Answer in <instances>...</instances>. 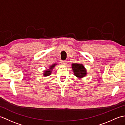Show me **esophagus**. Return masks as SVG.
<instances>
[{
  "label": "esophagus",
  "mask_w": 125,
  "mask_h": 125,
  "mask_svg": "<svg viewBox=\"0 0 125 125\" xmlns=\"http://www.w3.org/2000/svg\"><path fill=\"white\" fill-rule=\"evenodd\" d=\"M61 63H62V64H63V65H65L66 64H67V60H65V61H61Z\"/></svg>",
  "instance_id": "1"
}]
</instances>
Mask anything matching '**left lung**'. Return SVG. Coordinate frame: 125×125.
<instances>
[{"label":"left lung","instance_id":"1","mask_svg":"<svg viewBox=\"0 0 125 125\" xmlns=\"http://www.w3.org/2000/svg\"><path fill=\"white\" fill-rule=\"evenodd\" d=\"M72 69L73 71L74 75L78 78H82L86 75V71L84 67L82 64H72Z\"/></svg>","mask_w":125,"mask_h":125}]
</instances>
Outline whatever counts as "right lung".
Here are the masks:
<instances>
[{
    "label": "right lung",
    "mask_w": 125,
    "mask_h": 125,
    "mask_svg": "<svg viewBox=\"0 0 125 125\" xmlns=\"http://www.w3.org/2000/svg\"><path fill=\"white\" fill-rule=\"evenodd\" d=\"M55 65H56V64H52V65H51V66H50V69H48L47 70L44 71V74H43L44 76H48L50 75V73H52V70L53 68H54V67H55Z\"/></svg>",
    "instance_id": "obj_1"
}]
</instances>
